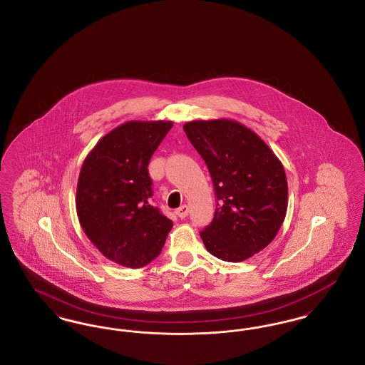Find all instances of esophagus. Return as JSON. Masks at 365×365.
<instances>
[{
  "label": "esophagus",
  "instance_id": "esophagus-1",
  "mask_svg": "<svg viewBox=\"0 0 365 365\" xmlns=\"http://www.w3.org/2000/svg\"><path fill=\"white\" fill-rule=\"evenodd\" d=\"M176 215H178L180 219H185V217L189 215V207H187V205H182L180 208L176 209Z\"/></svg>",
  "mask_w": 365,
  "mask_h": 365
}]
</instances>
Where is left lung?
I'll use <instances>...</instances> for the list:
<instances>
[{"label": "left lung", "mask_w": 365, "mask_h": 365, "mask_svg": "<svg viewBox=\"0 0 365 365\" xmlns=\"http://www.w3.org/2000/svg\"><path fill=\"white\" fill-rule=\"evenodd\" d=\"M183 130L207 163L219 200L200 237L212 256L247 260L274 241L287 212L284 168L250 128L231 119L192 120Z\"/></svg>", "instance_id": "left-lung-1"}]
</instances>
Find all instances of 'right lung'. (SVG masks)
<instances>
[{"label":"right lung","mask_w":365,"mask_h":365,"mask_svg":"<svg viewBox=\"0 0 365 365\" xmlns=\"http://www.w3.org/2000/svg\"><path fill=\"white\" fill-rule=\"evenodd\" d=\"M173 122L131 120L113 128L87 155L76 186V213L108 260L140 268L160 255L173 222L150 202V157Z\"/></svg>","instance_id":"right-lung-1"}]
</instances>
